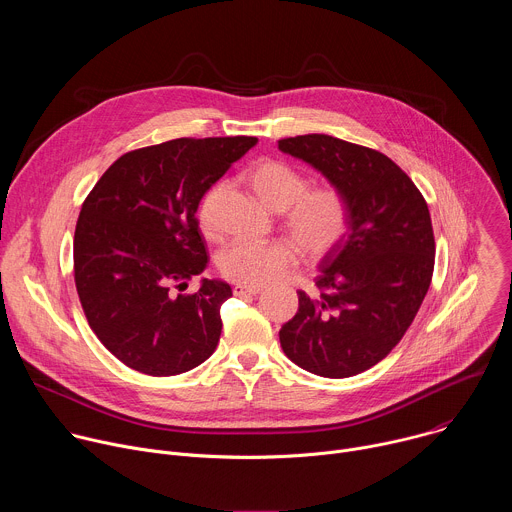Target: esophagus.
Returning <instances> with one entry per match:
<instances>
[{
    "label": "esophagus",
    "mask_w": 512,
    "mask_h": 512,
    "mask_svg": "<svg viewBox=\"0 0 512 512\" xmlns=\"http://www.w3.org/2000/svg\"><path fill=\"white\" fill-rule=\"evenodd\" d=\"M263 291V287H253V285H241V283H237L235 287H233V294L235 296H257V294H261Z\"/></svg>",
    "instance_id": "obj_1"
}]
</instances>
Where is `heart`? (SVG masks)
<instances>
[{"label": "heart", "mask_w": 512, "mask_h": 512, "mask_svg": "<svg viewBox=\"0 0 512 512\" xmlns=\"http://www.w3.org/2000/svg\"><path fill=\"white\" fill-rule=\"evenodd\" d=\"M249 180L263 202L283 212L285 231L306 257L322 259L344 241L350 208L336 186L310 188V178L302 170L273 158L255 164ZM223 190V180L214 182L198 200L196 218L208 237L218 235L216 212ZM296 261V247L287 241L235 239L218 255V267L225 277L253 287L281 279Z\"/></svg>", "instance_id": "1"}]
</instances>
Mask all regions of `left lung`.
<instances>
[{
	"instance_id": "8db88e82",
	"label": "left lung",
	"mask_w": 512,
	"mask_h": 512,
	"mask_svg": "<svg viewBox=\"0 0 512 512\" xmlns=\"http://www.w3.org/2000/svg\"><path fill=\"white\" fill-rule=\"evenodd\" d=\"M342 190L344 241L322 259L320 294L279 330L285 356L308 373L344 379L383 360L411 326L433 275L435 241L425 198L385 154L332 135L277 141Z\"/></svg>"
}]
</instances>
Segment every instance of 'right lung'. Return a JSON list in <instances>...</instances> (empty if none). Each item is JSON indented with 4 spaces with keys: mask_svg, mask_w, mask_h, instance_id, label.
<instances>
[{
    "mask_svg": "<svg viewBox=\"0 0 512 512\" xmlns=\"http://www.w3.org/2000/svg\"><path fill=\"white\" fill-rule=\"evenodd\" d=\"M257 137H180L123 154L83 202L75 229V283L91 330L129 369L186 373L221 338L231 285L188 279L208 255L198 229L200 196Z\"/></svg>",
    "mask_w": 512,
    "mask_h": 512,
    "instance_id": "add662e5",
    "label": "right lung"
}]
</instances>
